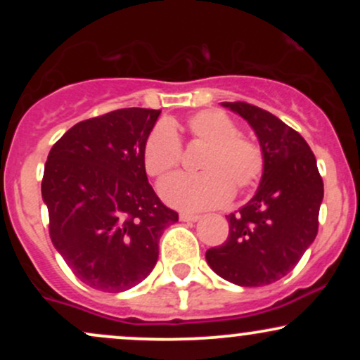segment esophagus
<instances>
[{
  "label": "esophagus",
  "mask_w": 360,
  "mask_h": 360,
  "mask_svg": "<svg viewBox=\"0 0 360 360\" xmlns=\"http://www.w3.org/2000/svg\"><path fill=\"white\" fill-rule=\"evenodd\" d=\"M179 218L183 221H198L201 218V214H196V213H181Z\"/></svg>",
  "instance_id": "1"
}]
</instances>
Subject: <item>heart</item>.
Returning <instances> with one entry per match:
<instances>
[{
    "mask_svg": "<svg viewBox=\"0 0 360 360\" xmlns=\"http://www.w3.org/2000/svg\"><path fill=\"white\" fill-rule=\"evenodd\" d=\"M188 142L203 147L196 159L200 174L176 176L160 186L167 203L186 210H201L225 203L233 193L250 189L266 166L262 148L254 140L238 135V127L229 115L203 110L184 125ZM183 157L174 125H157L143 143V169L154 179L174 172Z\"/></svg>",
    "mask_w": 360,
    "mask_h": 360,
    "instance_id": "b5f03b06",
    "label": "heart"
}]
</instances>
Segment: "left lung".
Segmentation results:
<instances>
[{"label":"left lung","mask_w":360,"mask_h":360,"mask_svg":"<svg viewBox=\"0 0 360 360\" xmlns=\"http://www.w3.org/2000/svg\"><path fill=\"white\" fill-rule=\"evenodd\" d=\"M221 105L254 128L266 166L255 196L226 217L229 237L206 250V260L230 283L266 286L295 269L315 240L323 179L311 148L298 131L249 103Z\"/></svg>","instance_id":"8db88e82"}]
</instances>
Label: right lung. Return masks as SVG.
<instances>
[{"label":"right lung","mask_w":360,"mask_h":360,"mask_svg":"<svg viewBox=\"0 0 360 360\" xmlns=\"http://www.w3.org/2000/svg\"><path fill=\"white\" fill-rule=\"evenodd\" d=\"M160 110L122 108L76 123L53 143L42 179L49 233L76 278L120 292L154 269L179 214L148 184L143 143Z\"/></svg>","instance_id":"right-lung-1"}]
</instances>
